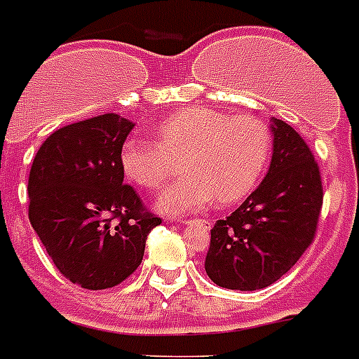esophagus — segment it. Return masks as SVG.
I'll use <instances>...</instances> for the list:
<instances>
[{
  "label": "esophagus",
  "instance_id": "obj_1",
  "mask_svg": "<svg viewBox=\"0 0 359 359\" xmlns=\"http://www.w3.org/2000/svg\"><path fill=\"white\" fill-rule=\"evenodd\" d=\"M183 223H187V225H189V223H191V225H194V223H198V225L205 226V229H207V226L210 225L209 219H201V217H200V219H185V222H183Z\"/></svg>",
  "mask_w": 359,
  "mask_h": 359
}]
</instances>
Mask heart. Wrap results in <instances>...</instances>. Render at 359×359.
<instances>
[{
  "label": "heart",
  "mask_w": 359,
  "mask_h": 359,
  "mask_svg": "<svg viewBox=\"0 0 359 359\" xmlns=\"http://www.w3.org/2000/svg\"><path fill=\"white\" fill-rule=\"evenodd\" d=\"M271 154L272 134L259 118L191 107L163 119L156 142L128 137L119 161L125 176L145 191H159L183 161L187 177L158 201L161 212L177 216L247 198L267 170Z\"/></svg>",
  "instance_id": "heart-1"
}]
</instances>
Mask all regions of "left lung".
Returning a JSON list of instances; mask_svg holds the SVG:
<instances>
[{"mask_svg": "<svg viewBox=\"0 0 359 359\" xmlns=\"http://www.w3.org/2000/svg\"><path fill=\"white\" fill-rule=\"evenodd\" d=\"M272 133L267 177L210 231L205 271L223 289H265L289 272L316 238L323 205L318 161L289 123L274 119Z\"/></svg>", "mask_w": 359, "mask_h": 359, "instance_id": "obj_1", "label": "left lung"}]
</instances>
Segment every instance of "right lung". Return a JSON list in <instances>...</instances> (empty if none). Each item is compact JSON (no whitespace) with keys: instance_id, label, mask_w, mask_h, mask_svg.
Here are the masks:
<instances>
[{"instance_id":"right-lung-1","label":"right lung","mask_w":359,"mask_h":359,"mask_svg":"<svg viewBox=\"0 0 359 359\" xmlns=\"http://www.w3.org/2000/svg\"><path fill=\"white\" fill-rule=\"evenodd\" d=\"M134 123L116 112L57 128L29 174V219L61 276L88 290L116 287L143 259L161 217L123 183L119 152Z\"/></svg>"}]
</instances>
